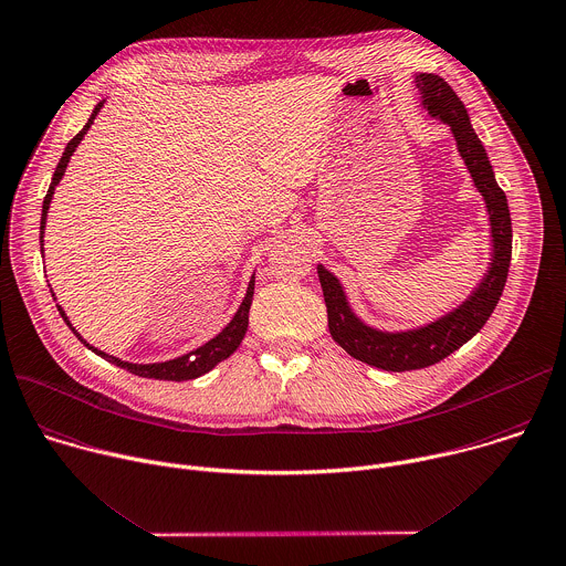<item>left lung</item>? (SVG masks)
Wrapping results in <instances>:
<instances>
[{
	"instance_id": "1",
	"label": "left lung",
	"mask_w": 566,
	"mask_h": 566,
	"mask_svg": "<svg viewBox=\"0 0 566 566\" xmlns=\"http://www.w3.org/2000/svg\"><path fill=\"white\" fill-rule=\"evenodd\" d=\"M416 86L422 93L427 111L451 126L458 150L486 202L493 233V260L482 284L460 308L424 328L409 333H382L361 324L350 313L337 277L322 264L317 266L331 337L355 359L385 370H416L431 366L469 342L486 324L493 308L497 306L511 264L513 233L506 196L495 181L486 150L471 128L462 99L440 75L433 73L416 75Z\"/></svg>"
}]
</instances>
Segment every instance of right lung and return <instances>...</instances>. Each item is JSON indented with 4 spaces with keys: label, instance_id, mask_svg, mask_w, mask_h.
Returning a JSON list of instances; mask_svg holds the SVG:
<instances>
[{
    "label": "right lung",
    "instance_id": "add662e5",
    "mask_svg": "<svg viewBox=\"0 0 566 566\" xmlns=\"http://www.w3.org/2000/svg\"><path fill=\"white\" fill-rule=\"evenodd\" d=\"M102 106H104V102H99V104L95 106V111H93V115L88 117L86 126L66 144L64 155H62V159H60V164H57V168H55V172H53V181H51V186H49V193H46L44 207H42V222H40V247H42V249H44V240H42V238H44V229H46V213H49V207H51V200H53V193H55V186L60 184V179H62V175H64V170H66V166H69L71 155L75 153L77 144L84 139L86 130L91 128V124H93V119L97 117V113H99ZM253 289H255V277H251L247 297H244L242 306L238 308L235 317L229 322V326H227L220 335H216L211 342H207L205 346L196 348L193 353L181 355V357L170 359V361H159V364H130V361H122V359H117V357H113V355H106L104 350H97V348L88 346V344L82 339V335L73 328V324L69 322L66 313H64L60 306H57V311H60V315L64 317V322L71 326V331L77 335L80 342H84L93 353H97V355H102L104 359L117 364L119 368H126V370L139 375V378L168 380V382H184V380L200 378V375L209 373L216 364H220L222 359H227L229 355L235 353V348L240 346V342L244 339V333H247V328H249V308H251V302H253Z\"/></svg>",
    "mask_w": 566,
    "mask_h": 566
}]
</instances>
